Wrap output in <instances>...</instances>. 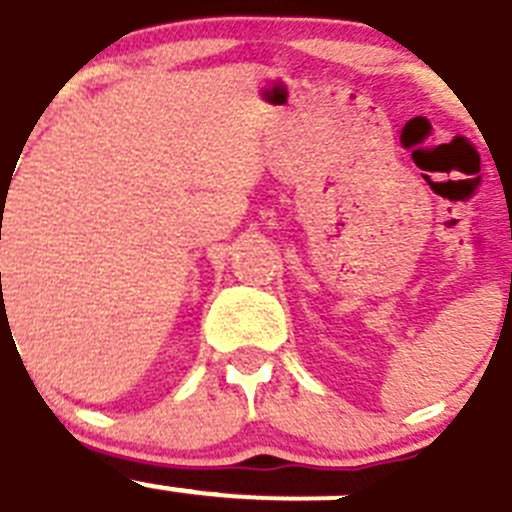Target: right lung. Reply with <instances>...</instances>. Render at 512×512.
Listing matches in <instances>:
<instances>
[{"mask_svg":"<svg viewBox=\"0 0 512 512\" xmlns=\"http://www.w3.org/2000/svg\"><path fill=\"white\" fill-rule=\"evenodd\" d=\"M4 195H7V193H2V201H4Z\"/></svg>","mask_w":512,"mask_h":512,"instance_id":"right-lung-1","label":"right lung"}]
</instances>
